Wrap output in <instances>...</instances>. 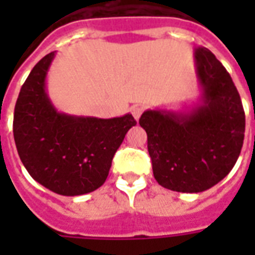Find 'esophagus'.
I'll use <instances>...</instances> for the list:
<instances>
[{
	"label": "esophagus",
	"mask_w": 255,
	"mask_h": 255,
	"mask_svg": "<svg viewBox=\"0 0 255 255\" xmlns=\"http://www.w3.org/2000/svg\"><path fill=\"white\" fill-rule=\"evenodd\" d=\"M131 112H132L133 119H135V120H139V117H140L142 112H143V108H140V106H133L132 109H131Z\"/></svg>",
	"instance_id": "esophagus-1"
}]
</instances>
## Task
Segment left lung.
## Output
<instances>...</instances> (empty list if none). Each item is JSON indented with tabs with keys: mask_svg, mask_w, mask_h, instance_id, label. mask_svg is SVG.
Returning <instances> with one entry per match:
<instances>
[{
	"mask_svg": "<svg viewBox=\"0 0 255 255\" xmlns=\"http://www.w3.org/2000/svg\"><path fill=\"white\" fill-rule=\"evenodd\" d=\"M194 64L197 102L184 111L147 109L139 119L155 180L177 192H202L221 182L245 139V111L230 73L206 47L194 50Z\"/></svg>",
	"mask_w": 255,
	"mask_h": 255,
	"instance_id": "obj_1",
	"label": "left lung"
}]
</instances>
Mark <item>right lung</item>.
<instances>
[{"label": "right lung", "instance_id": "right-lung-1", "mask_svg": "<svg viewBox=\"0 0 255 255\" xmlns=\"http://www.w3.org/2000/svg\"><path fill=\"white\" fill-rule=\"evenodd\" d=\"M54 57L56 52L46 54L21 86L14 106V143L34 180L60 195H83L105 183L113 155L136 122L129 113L98 119L58 112L46 90Z\"/></svg>", "mask_w": 255, "mask_h": 255}]
</instances>
